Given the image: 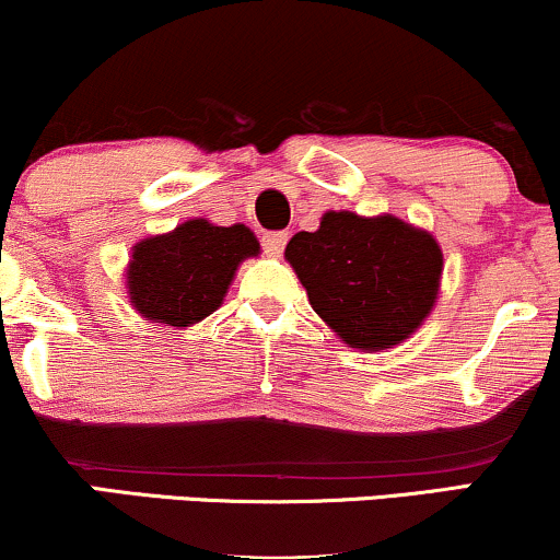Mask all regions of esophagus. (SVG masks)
<instances>
[{
  "mask_svg": "<svg viewBox=\"0 0 560 560\" xmlns=\"http://www.w3.org/2000/svg\"><path fill=\"white\" fill-rule=\"evenodd\" d=\"M287 234L284 232H271V234H262V253L271 255V258H279L287 247Z\"/></svg>",
  "mask_w": 560,
  "mask_h": 560,
  "instance_id": "1",
  "label": "esophagus"
}]
</instances>
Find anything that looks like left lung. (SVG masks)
Here are the masks:
<instances>
[{"label": "left lung", "mask_w": 560, "mask_h": 560, "mask_svg": "<svg viewBox=\"0 0 560 560\" xmlns=\"http://www.w3.org/2000/svg\"><path fill=\"white\" fill-rule=\"evenodd\" d=\"M284 255L315 313L365 352L409 339L441 287L443 253L433 234L396 215L328 211L315 232L294 234Z\"/></svg>", "instance_id": "1"}]
</instances>
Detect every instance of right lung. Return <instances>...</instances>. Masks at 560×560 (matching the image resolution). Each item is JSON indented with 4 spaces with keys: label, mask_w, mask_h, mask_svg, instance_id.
<instances>
[{
    "label": "right lung",
    "mask_w": 560,
    "mask_h": 560,
    "mask_svg": "<svg viewBox=\"0 0 560 560\" xmlns=\"http://www.w3.org/2000/svg\"><path fill=\"white\" fill-rule=\"evenodd\" d=\"M258 253V240L245 224L190 219L132 247L127 294L148 320L192 326L219 310L240 262Z\"/></svg>",
    "instance_id": "obj_1"
}]
</instances>
